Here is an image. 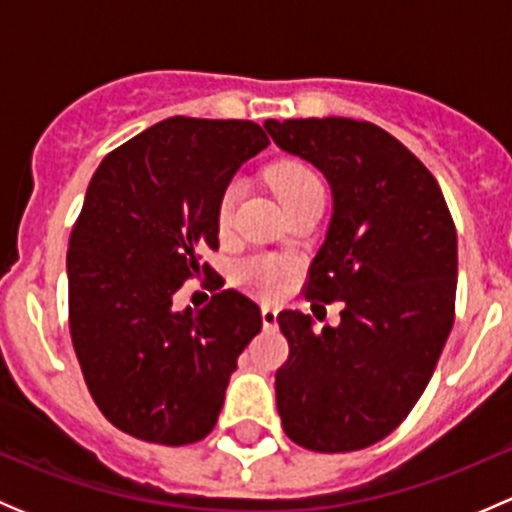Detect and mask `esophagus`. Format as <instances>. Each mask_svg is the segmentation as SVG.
Wrapping results in <instances>:
<instances>
[{"label":"esophagus","mask_w":512,"mask_h":512,"mask_svg":"<svg viewBox=\"0 0 512 512\" xmlns=\"http://www.w3.org/2000/svg\"><path fill=\"white\" fill-rule=\"evenodd\" d=\"M262 327L265 329H275L277 327V309L275 307H270V304H265V307H262Z\"/></svg>","instance_id":"obj_1"}]
</instances>
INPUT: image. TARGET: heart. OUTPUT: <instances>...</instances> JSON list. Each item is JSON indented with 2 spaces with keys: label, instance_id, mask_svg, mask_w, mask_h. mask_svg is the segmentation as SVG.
I'll use <instances>...</instances> for the list:
<instances>
[{
  "label": "heart",
  "instance_id": "obj_1",
  "mask_svg": "<svg viewBox=\"0 0 512 512\" xmlns=\"http://www.w3.org/2000/svg\"><path fill=\"white\" fill-rule=\"evenodd\" d=\"M270 183L275 188L280 203L289 208V205L299 203V200L314 198L322 195L324 188L322 180L317 178L312 168L297 160H282L275 168L270 170ZM237 198H240V188L237 185H227L218 200V225L220 230H227L235 215ZM292 275V262L277 260V257H250L237 267V282L247 289V292L257 294L262 299H275L280 297L282 289L287 285V277Z\"/></svg>",
  "mask_w": 512,
  "mask_h": 512
}]
</instances>
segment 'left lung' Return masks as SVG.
Instances as JSON below:
<instances>
[{"label": "left lung", "instance_id": "8db88e82", "mask_svg": "<svg viewBox=\"0 0 512 512\" xmlns=\"http://www.w3.org/2000/svg\"><path fill=\"white\" fill-rule=\"evenodd\" d=\"M332 188V220L304 294L342 322L277 314L289 359L275 394L285 433L319 453L389 436L421 399L453 327L458 237L436 178L384 128L354 118L265 121Z\"/></svg>", "mask_w": 512, "mask_h": 512}]
</instances>
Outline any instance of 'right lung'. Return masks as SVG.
<instances>
[{"label":"right lung","mask_w":512,"mask_h":512,"mask_svg":"<svg viewBox=\"0 0 512 512\" xmlns=\"http://www.w3.org/2000/svg\"><path fill=\"white\" fill-rule=\"evenodd\" d=\"M270 146L252 121L173 116L108 153L69 237V329L86 386L123 433L163 446L213 431L237 356L262 329L237 289L173 304L218 250V200Z\"/></svg>","instance_id":"right-lung-1"}]
</instances>
